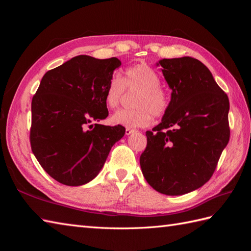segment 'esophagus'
<instances>
[{"instance_id":"1","label":"esophagus","mask_w":251,"mask_h":251,"mask_svg":"<svg viewBox=\"0 0 251 251\" xmlns=\"http://www.w3.org/2000/svg\"><path fill=\"white\" fill-rule=\"evenodd\" d=\"M135 132H136V130H133V128H131V127H126V135H131V134H133Z\"/></svg>"}]
</instances>
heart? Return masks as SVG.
<instances>
[{"instance_id":"1","label":"heart","mask_w":251,"mask_h":251,"mask_svg":"<svg viewBox=\"0 0 251 251\" xmlns=\"http://www.w3.org/2000/svg\"><path fill=\"white\" fill-rule=\"evenodd\" d=\"M160 76L148 64L139 63L126 69L124 77L114 74L104 90V101L110 109H116L126 89L136 92L131 110H120L113 114L115 125L126 127H143L149 126L153 116L162 117L168 112L171 98L160 87Z\"/></svg>"}]
</instances>
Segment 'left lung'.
<instances>
[{
	"label": "left lung",
	"mask_w": 251,
	"mask_h": 251,
	"mask_svg": "<svg viewBox=\"0 0 251 251\" xmlns=\"http://www.w3.org/2000/svg\"><path fill=\"white\" fill-rule=\"evenodd\" d=\"M159 65L172 98L161 123L147 131L139 161L155 191L179 196L201 187L214 174L229 141V100L200 60L163 58Z\"/></svg>",
	"instance_id": "obj_1"
}]
</instances>
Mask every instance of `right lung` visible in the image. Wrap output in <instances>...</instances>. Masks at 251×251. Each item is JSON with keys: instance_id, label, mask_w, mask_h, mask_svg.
<instances>
[{"instance_id": "1", "label": "right lung", "mask_w": 251, "mask_h": 251, "mask_svg": "<svg viewBox=\"0 0 251 251\" xmlns=\"http://www.w3.org/2000/svg\"><path fill=\"white\" fill-rule=\"evenodd\" d=\"M120 65L117 57L78 55L43 76L31 102L30 144L59 183L79 186L93 180L124 137L125 126L97 124L109 115L104 90Z\"/></svg>"}]
</instances>
